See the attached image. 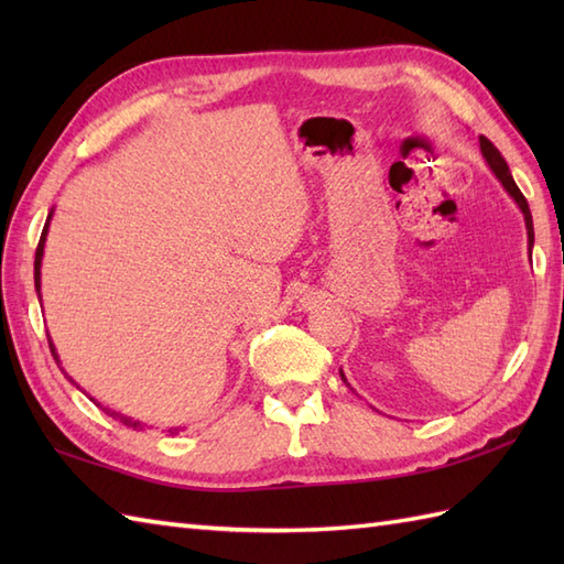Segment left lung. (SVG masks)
<instances>
[{
    "label": "left lung",
    "instance_id": "left-lung-1",
    "mask_svg": "<svg viewBox=\"0 0 564 564\" xmlns=\"http://www.w3.org/2000/svg\"><path fill=\"white\" fill-rule=\"evenodd\" d=\"M480 152H482V158H485L489 170H492V174L499 178V184L505 186L507 194L513 198V203H517V206H519L521 213H523L525 232H529V254H531V249H533V218H531L529 200L523 198V194L519 191L517 182H513V176H511V172H509V164L505 162V158H501V152H499L485 135H480ZM339 376H341V380L346 382V386H349V380H346L344 370H339ZM349 388H351V386H349ZM351 390H354V388H351Z\"/></svg>",
    "mask_w": 564,
    "mask_h": 564
}]
</instances>
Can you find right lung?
Returning <instances> with one entry per match:
<instances>
[{"mask_svg":"<svg viewBox=\"0 0 564 564\" xmlns=\"http://www.w3.org/2000/svg\"><path fill=\"white\" fill-rule=\"evenodd\" d=\"M51 218H53V210L47 213V220H45V227H43V232H41V242H39V249H35V261H33V281H35V291H39V301H41V267H43V249H45V237H47V227H51ZM47 344H51V354H53V358H55V364L59 366V364H63V361H59L57 349H55V344H53V339H51V337H47ZM59 370H63L65 378L72 382V386H77V382L67 376V370H65L63 366H59ZM77 388H79V386H77ZM79 390H82V388H79ZM82 392H84V390H82ZM84 394H87V392H84ZM87 398H89L94 404H97V406H101V410H104L106 414L113 416V419H118V422L126 424V426H133L135 431H142V429L148 426V424L138 422V419H133V416H128V414L116 412V410H111V406H104L101 402L94 400L91 394H87ZM148 429H150V426H148ZM166 431H170V434H178V429H166Z\"/></svg>","mask_w":564,"mask_h":564,"instance_id":"obj_1","label":"right lung"}]
</instances>
